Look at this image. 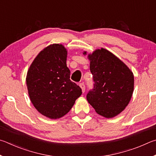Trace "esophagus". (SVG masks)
Returning a JSON list of instances; mask_svg holds the SVG:
<instances>
[{"mask_svg":"<svg viewBox=\"0 0 156 156\" xmlns=\"http://www.w3.org/2000/svg\"><path fill=\"white\" fill-rule=\"evenodd\" d=\"M80 88H81V90H82L83 93H84V92H85V90H86V86H85V85H84V83H80Z\"/></svg>","mask_w":156,"mask_h":156,"instance_id":"esophagus-1","label":"esophagus"}]
</instances>
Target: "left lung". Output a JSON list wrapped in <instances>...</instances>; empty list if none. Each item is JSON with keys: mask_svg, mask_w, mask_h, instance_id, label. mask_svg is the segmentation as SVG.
<instances>
[{"mask_svg": "<svg viewBox=\"0 0 156 156\" xmlns=\"http://www.w3.org/2000/svg\"><path fill=\"white\" fill-rule=\"evenodd\" d=\"M83 55L87 52L84 51ZM94 87L87 100L99 115L112 118L125 110L133 92V73L121 59L101 48L88 54Z\"/></svg>", "mask_w": 156, "mask_h": 156, "instance_id": "obj_1", "label": "left lung"}]
</instances>
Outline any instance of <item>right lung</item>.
<instances>
[{
  "label": "right lung",
  "mask_w": 156,
  "mask_h": 156,
  "mask_svg": "<svg viewBox=\"0 0 156 156\" xmlns=\"http://www.w3.org/2000/svg\"><path fill=\"white\" fill-rule=\"evenodd\" d=\"M66 58L64 46L51 44L40 52L27 72L30 100L40 114L51 119L66 114L82 94L80 87L70 80Z\"/></svg>",
  "instance_id": "1"
}]
</instances>
